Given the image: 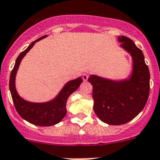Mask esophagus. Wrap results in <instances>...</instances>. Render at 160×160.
Instances as JSON below:
<instances>
[{
	"label": "esophagus",
	"mask_w": 160,
	"mask_h": 160,
	"mask_svg": "<svg viewBox=\"0 0 160 160\" xmlns=\"http://www.w3.org/2000/svg\"><path fill=\"white\" fill-rule=\"evenodd\" d=\"M88 76H89V75H88V73H87V72H85V73H84V74L82 75V78H83V80H84V81H86V80H88Z\"/></svg>",
	"instance_id": "1"
}]
</instances>
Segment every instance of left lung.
Segmentation results:
<instances>
[{"mask_svg": "<svg viewBox=\"0 0 160 160\" xmlns=\"http://www.w3.org/2000/svg\"><path fill=\"white\" fill-rule=\"evenodd\" d=\"M118 38L133 59L130 78L114 81L92 75L88 80L92 85L94 112L100 120L114 126L134 119L145 107L150 92L149 68L142 51L126 36Z\"/></svg>", "mask_w": 160, "mask_h": 160, "instance_id": "8db88e82", "label": "left lung"}]
</instances>
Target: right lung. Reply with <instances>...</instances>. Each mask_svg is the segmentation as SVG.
I'll list each match as a JSON object with an SVG mask.
<instances>
[{"mask_svg":"<svg viewBox=\"0 0 160 160\" xmlns=\"http://www.w3.org/2000/svg\"><path fill=\"white\" fill-rule=\"evenodd\" d=\"M45 37H47V35L32 42L31 44L24 51L20 53L17 58L9 77V90L17 112L23 119L31 124L39 126H53L61 122L67 113L66 104L69 96L79 88L83 81L81 77H79L76 80L68 82L55 99L45 103H32L21 98L15 88V77L21 61L36 42L42 39Z\"/></svg>","mask_w":160,"mask_h":160,"instance_id":"1","label":"right lung"}]
</instances>
